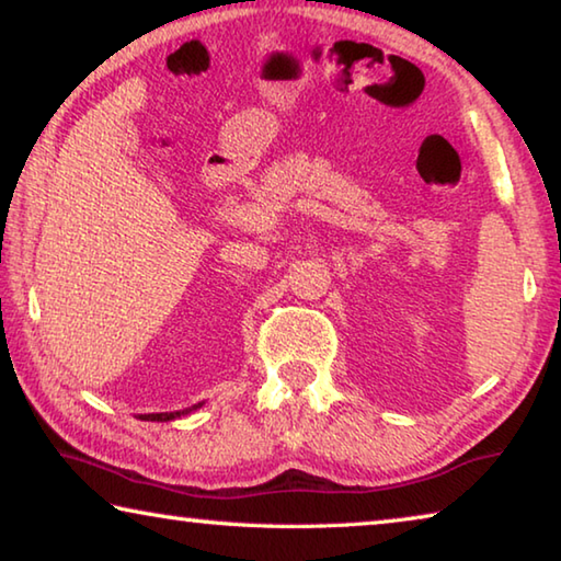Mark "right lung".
Wrapping results in <instances>:
<instances>
[{
    "label": "right lung",
    "mask_w": 561,
    "mask_h": 561,
    "mask_svg": "<svg viewBox=\"0 0 561 561\" xmlns=\"http://www.w3.org/2000/svg\"><path fill=\"white\" fill-rule=\"evenodd\" d=\"M202 404H194L192 409H182V411H170V414H140V419L142 421H172V419H180V416H184V414H190V411H194V409H199Z\"/></svg>",
    "instance_id": "obj_1"
}]
</instances>
